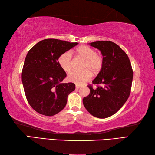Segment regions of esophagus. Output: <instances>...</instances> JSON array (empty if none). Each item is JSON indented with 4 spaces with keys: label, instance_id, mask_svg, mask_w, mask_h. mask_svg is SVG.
Returning <instances> with one entry per match:
<instances>
[{
    "label": "esophagus",
    "instance_id": "1",
    "mask_svg": "<svg viewBox=\"0 0 155 155\" xmlns=\"http://www.w3.org/2000/svg\"><path fill=\"white\" fill-rule=\"evenodd\" d=\"M76 88H81V86H80V85H76Z\"/></svg>",
    "mask_w": 155,
    "mask_h": 155
}]
</instances>
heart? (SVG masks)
<instances>
[{"label":"heart","mask_w":155,"mask_h":155,"mask_svg":"<svg viewBox=\"0 0 155 155\" xmlns=\"http://www.w3.org/2000/svg\"><path fill=\"white\" fill-rule=\"evenodd\" d=\"M74 52L78 57L84 59L82 65L83 71H73L68 76V80L78 85L83 84L91 78V72L97 74L103 66V57L101 54L95 51L93 48L87 45H82L75 49ZM60 67L66 72H69L72 68V54L70 51L64 52L58 58Z\"/></svg>","instance_id":"b5f03b06"}]
</instances>
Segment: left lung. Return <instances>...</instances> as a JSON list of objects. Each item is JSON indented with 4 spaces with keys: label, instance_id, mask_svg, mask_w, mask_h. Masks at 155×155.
Masks as SVG:
<instances>
[{
    "label": "left lung",
    "instance_id": "obj_1",
    "mask_svg": "<svg viewBox=\"0 0 155 155\" xmlns=\"http://www.w3.org/2000/svg\"><path fill=\"white\" fill-rule=\"evenodd\" d=\"M90 45L101 51L103 66L93 81L97 88L88 84L90 94L83 102L93 116L105 118L116 113L127 101L132 87L133 71L128 55L114 42L97 41Z\"/></svg>",
    "mask_w": 155,
    "mask_h": 155
}]
</instances>
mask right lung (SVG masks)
Masks as SVG:
<instances>
[{"instance_id": "1", "label": "right lung", "mask_w": 155, "mask_h": 155, "mask_svg": "<svg viewBox=\"0 0 155 155\" xmlns=\"http://www.w3.org/2000/svg\"><path fill=\"white\" fill-rule=\"evenodd\" d=\"M77 42L55 38L42 40L27 54L22 71L26 98L33 109L45 116H54L65 107L68 95L74 91L72 83H61L67 77L58 58Z\"/></svg>"}]
</instances>
